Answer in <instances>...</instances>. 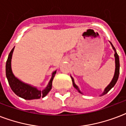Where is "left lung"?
Wrapping results in <instances>:
<instances>
[{
	"instance_id": "left-lung-1",
	"label": "left lung",
	"mask_w": 126,
	"mask_h": 126,
	"mask_svg": "<svg viewBox=\"0 0 126 126\" xmlns=\"http://www.w3.org/2000/svg\"><path fill=\"white\" fill-rule=\"evenodd\" d=\"M111 44L112 47V49H114V57H115V64H116V68H115V73H114V77L112 80L111 82L110 83L109 85L107 87V88L105 89L104 90V92L103 94H101V96L103 95H105L106 94H107L108 92H109L111 88H112L114 86V85L116 84V82H117L118 79V77H119V73H120V61H119V57H118V53H116V51L115 47H114L113 45L112 44V43H110ZM71 77V79H72V81H73V86L75 87L76 89L77 90V91L79 92V93H80V94H82V93L80 92V90L79 88V87L75 84V81H74V79L72 77Z\"/></svg>"
}]
</instances>
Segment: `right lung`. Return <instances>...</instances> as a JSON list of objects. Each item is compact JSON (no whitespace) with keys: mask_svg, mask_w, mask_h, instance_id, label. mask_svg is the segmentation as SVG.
Wrapping results in <instances>:
<instances>
[{"mask_svg":"<svg viewBox=\"0 0 126 126\" xmlns=\"http://www.w3.org/2000/svg\"><path fill=\"white\" fill-rule=\"evenodd\" d=\"M14 49V47L11 50L10 53H9L6 64V78L12 90L17 95L24 99H40V97H44L51 90V87H52V81L55 77L56 71L52 73L51 80L47 84V87L43 90H38L35 87L23 82L15 77L12 71L11 61H12Z\"/></svg>","mask_w":126,"mask_h":126,"instance_id":"obj_1","label":"right lung"}]
</instances>
